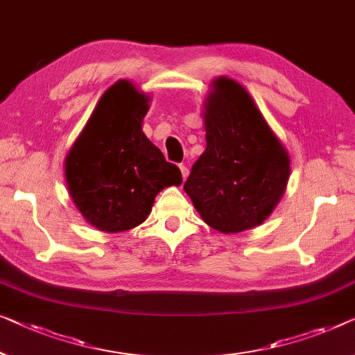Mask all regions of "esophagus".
<instances>
[{
  "label": "esophagus",
  "instance_id": "obj_1",
  "mask_svg": "<svg viewBox=\"0 0 355 355\" xmlns=\"http://www.w3.org/2000/svg\"><path fill=\"white\" fill-rule=\"evenodd\" d=\"M180 172H182L183 180L188 178V175H189V168H188L187 166H184V164H182V166H180Z\"/></svg>",
  "mask_w": 355,
  "mask_h": 355
}]
</instances>
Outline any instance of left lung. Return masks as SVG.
<instances>
[{
  "label": "left lung",
  "instance_id": "left-lung-1",
  "mask_svg": "<svg viewBox=\"0 0 355 355\" xmlns=\"http://www.w3.org/2000/svg\"><path fill=\"white\" fill-rule=\"evenodd\" d=\"M204 103L206 151L183 189L209 227L239 233L266 220L289 180V154L248 89L218 77Z\"/></svg>",
  "mask_w": 355,
  "mask_h": 355
}]
</instances>
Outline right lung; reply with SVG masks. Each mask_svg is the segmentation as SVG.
I'll return each mask as SVG.
<instances>
[{"instance_id":"right-lung-1","label":"right lung","mask_w":355,"mask_h":355,"mask_svg":"<svg viewBox=\"0 0 355 355\" xmlns=\"http://www.w3.org/2000/svg\"><path fill=\"white\" fill-rule=\"evenodd\" d=\"M149 98L130 80L106 89L64 161L69 194L96 230L127 232L146 220L164 188L182 172L143 133Z\"/></svg>"}]
</instances>
